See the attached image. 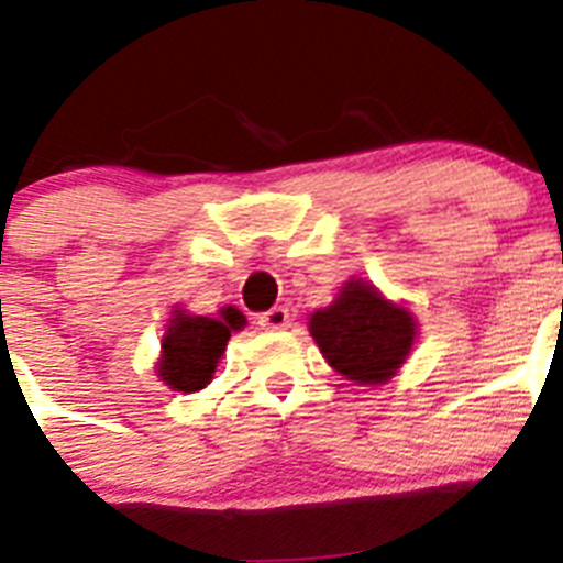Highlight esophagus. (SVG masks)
Returning <instances> with one entry per match:
<instances>
[{
    "instance_id": "obj_1",
    "label": "esophagus",
    "mask_w": 563,
    "mask_h": 563,
    "mask_svg": "<svg viewBox=\"0 0 563 563\" xmlns=\"http://www.w3.org/2000/svg\"><path fill=\"white\" fill-rule=\"evenodd\" d=\"M288 308H272L266 313H257V328L261 330H286L288 328Z\"/></svg>"
}]
</instances>
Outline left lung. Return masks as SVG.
<instances>
[{
  "instance_id": "8db88e82",
  "label": "left lung",
  "mask_w": 563,
  "mask_h": 563,
  "mask_svg": "<svg viewBox=\"0 0 563 563\" xmlns=\"http://www.w3.org/2000/svg\"><path fill=\"white\" fill-rule=\"evenodd\" d=\"M311 335L335 372L355 383H383L406 361L417 324L406 308L350 280L333 306L313 313Z\"/></svg>"
}]
</instances>
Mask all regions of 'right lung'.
Listing matches in <instances>:
<instances>
[{
    "label": "right lung",
    "mask_w": 563,
    "mask_h": 563,
    "mask_svg": "<svg viewBox=\"0 0 563 563\" xmlns=\"http://www.w3.org/2000/svg\"><path fill=\"white\" fill-rule=\"evenodd\" d=\"M244 328V313L228 308L222 317H186L177 313L163 335V358L157 375L177 391H199L217 372L230 333Z\"/></svg>",
    "instance_id": "obj_1"
}]
</instances>
